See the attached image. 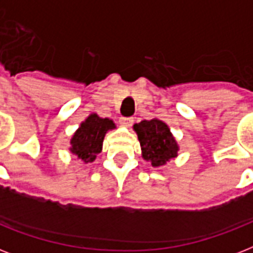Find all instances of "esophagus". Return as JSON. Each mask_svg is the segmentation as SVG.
<instances>
[{
  "mask_svg": "<svg viewBox=\"0 0 253 253\" xmlns=\"http://www.w3.org/2000/svg\"><path fill=\"white\" fill-rule=\"evenodd\" d=\"M119 123H121V126L130 127L134 123V118H131V117H122V118L119 119Z\"/></svg>",
  "mask_w": 253,
  "mask_h": 253,
  "instance_id": "34e87169",
  "label": "esophagus"
}]
</instances>
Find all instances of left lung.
I'll use <instances>...</instances> for the list:
<instances>
[{
	"label": "left lung",
	"mask_w": 253,
	"mask_h": 253,
	"mask_svg": "<svg viewBox=\"0 0 253 253\" xmlns=\"http://www.w3.org/2000/svg\"><path fill=\"white\" fill-rule=\"evenodd\" d=\"M134 130L138 134L143 158L152 167L164 166L169 159L177 156V143L164 122L159 119L142 121L134 125Z\"/></svg>",
	"instance_id": "obj_1"
}]
</instances>
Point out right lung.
Returning <instances> with one entry per match:
<instances>
[{
  "label": "right lung",
  "instance_id": "1",
  "mask_svg": "<svg viewBox=\"0 0 253 253\" xmlns=\"http://www.w3.org/2000/svg\"><path fill=\"white\" fill-rule=\"evenodd\" d=\"M114 127L115 125L111 119L99 118L97 114L89 115L73 135L71 140V152L77 155L85 164L94 162L97 155L102 150L106 131Z\"/></svg>",
  "mask_w": 253,
  "mask_h": 253
}]
</instances>
